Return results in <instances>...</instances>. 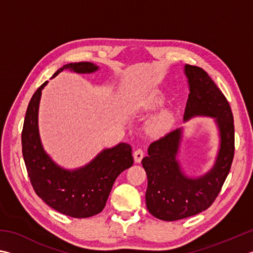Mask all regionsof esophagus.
Returning <instances> with one entry per match:
<instances>
[{
    "label": "esophagus",
    "mask_w": 253,
    "mask_h": 253,
    "mask_svg": "<svg viewBox=\"0 0 253 253\" xmlns=\"http://www.w3.org/2000/svg\"><path fill=\"white\" fill-rule=\"evenodd\" d=\"M143 155H145V153H143L141 149H137L135 152H133V160H135L136 163H139L142 160Z\"/></svg>",
    "instance_id": "34e87169"
}]
</instances>
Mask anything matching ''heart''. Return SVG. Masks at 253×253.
<instances>
[{"mask_svg": "<svg viewBox=\"0 0 253 253\" xmlns=\"http://www.w3.org/2000/svg\"><path fill=\"white\" fill-rule=\"evenodd\" d=\"M163 103V98L159 94H155L152 95L147 103V108L149 110H155V108L159 107ZM172 126V116L170 113L162 112L158 114L156 117H153L152 120L148 124V131L150 135L155 137L165 136L166 133L169 132L170 128Z\"/></svg>", "mask_w": 253, "mask_h": 253, "instance_id": "b5f03b06", "label": "heart"}]
</instances>
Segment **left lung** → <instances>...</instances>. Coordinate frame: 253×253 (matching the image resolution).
I'll return each mask as SVG.
<instances>
[{"instance_id":"1","label":"left lung","mask_w":253,"mask_h":253,"mask_svg":"<svg viewBox=\"0 0 253 253\" xmlns=\"http://www.w3.org/2000/svg\"><path fill=\"white\" fill-rule=\"evenodd\" d=\"M184 73L190 94L183 120L214 118L219 132V149L210 171L191 177L177 160L183 128L153 141L148 148V156L141 161L148 177L146 205L151 215L166 221L186 218L209 209L228 175L235 153L234 116L228 101L202 68L185 64Z\"/></svg>"}]
</instances>
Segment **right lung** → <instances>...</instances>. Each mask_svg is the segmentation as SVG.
<instances>
[{
    "instance_id": "1",
    "label": "right lung",
    "mask_w": 253,
    "mask_h": 253,
    "mask_svg": "<svg viewBox=\"0 0 253 253\" xmlns=\"http://www.w3.org/2000/svg\"><path fill=\"white\" fill-rule=\"evenodd\" d=\"M63 70L93 73L98 66L92 62L64 64L52 78ZM48 81L34 93L28 104L22 131L25 165L36 194L51 209L74 218H86L105 207L114 182L133 163L131 147L121 142L102 150L84 167L68 170L54 162L44 151L38 128V111L42 92Z\"/></svg>"
}]
</instances>
